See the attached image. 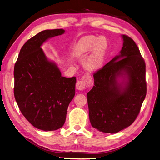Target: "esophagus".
<instances>
[{
    "mask_svg": "<svg viewBox=\"0 0 160 160\" xmlns=\"http://www.w3.org/2000/svg\"><path fill=\"white\" fill-rule=\"evenodd\" d=\"M93 79L89 72H86L81 79L77 81L76 88L79 90H84L86 88H90L93 85Z\"/></svg>",
    "mask_w": 160,
    "mask_h": 160,
    "instance_id": "1",
    "label": "esophagus"
}]
</instances>
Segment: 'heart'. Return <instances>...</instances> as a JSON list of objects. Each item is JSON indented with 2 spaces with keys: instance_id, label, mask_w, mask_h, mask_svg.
Here are the masks:
<instances>
[{
  "instance_id": "1",
  "label": "heart",
  "mask_w": 160,
  "mask_h": 160,
  "mask_svg": "<svg viewBox=\"0 0 160 160\" xmlns=\"http://www.w3.org/2000/svg\"><path fill=\"white\" fill-rule=\"evenodd\" d=\"M107 48V41L104 37L90 36L81 39L77 46V53L83 54L93 52L85 61V66L90 70L100 68L103 64Z\"/></svg>"
}]
</instances>
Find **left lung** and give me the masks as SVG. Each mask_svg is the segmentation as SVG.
<instances>
[{"mask_svg":"<svg viewBox=\"0 0 160 160\" xmlns=\"http://www.w3.org/2000/svg\"><path fill=\"white\" fill-rule=\"evenodd\" d=\"M120 55L93 73L94 86L88 93L89 116L98 131L116 133L131 125L147 93L145 62L132 39L122 35ZM126 74L123 88L116 77Z\"/></svg>","mask_w":160,"mask_h":160,"instance_id":"left-lung-1","label":"left lung"}]
</instances>
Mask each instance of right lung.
Masks as SVG:
<instances>
[{
  "instance_id": "right-lung-1",
  "label": "right lung",
  "mask_w": 160,
  "mask_h": 160,
  "mask_svg": "<svg viewBox=\"0 0 160 160\" xmlns=\"http://www.w3.org/2000/svg\"><path fill=\"white\" fill-rule=\"evenodd\" d=\"M64 32L56 29L38 33L25 43L15 64L17 105L25 118L42 131H55L63 126L68 106L75 94L76 77H62L40 48L47 39Z\"/></svg>"
}]
</instances>
